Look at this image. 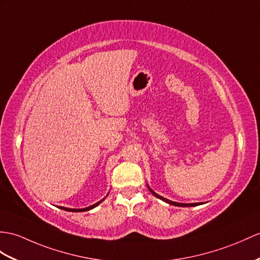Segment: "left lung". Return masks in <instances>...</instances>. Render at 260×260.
Instances as JSON below:
<instances>
[{"mask_svg": "<svg viewBox=\"0 0 260 260\" xmlns=\"http://www.w3.org/2000/svg\"><path fill=\"white\" fill-rule=\"evenodd\" d=\"M149 189H150V192L153 194L155 198H157V199H160V200H162V201H164V202H167V203H169V204H171V205H174V206H181V207H186V206H196V205H199L200 203H193V204H183V203H176V202H172V201H170V200H167V199H164V198H162V196H160V195H157L156 193H154L153 191H152V189L149 187Z\"/></svg>", "mask_w": 260, "mask_h": 260, "instance_id": "8db88e82", "label": "left lung"}]
</instances>
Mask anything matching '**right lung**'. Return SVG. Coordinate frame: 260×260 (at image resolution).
<instances>
[{
  "mask_svg": "<svg viewBox=\"0 0 260 260\" xmlns=\"http://www.w3.org/2000/svg\"><path fill=\"white\" fill-rule=\"evenodd\" d=\"M101 202L103 201H100V202H98V203H96V204H93V205H91V206H89V207H86V208H79V210H75V208H66V207H59V208H61V210H64V211H68V212H86V211H89V210H91V208H93V207H96L98 204H100Z\"/></svg>",
  "mask_w": 260,
  "mask_h": 260,
  "instance_id": "right-lung-1",
  "label": "right lung"
}]
</instances>
